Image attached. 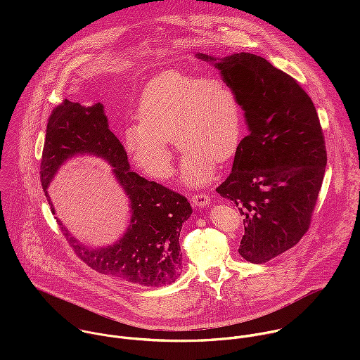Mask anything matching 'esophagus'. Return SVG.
<instances>
[{"label": "esophagus", "instance_id": "34e87169", "mask_svg": "<svg viewBox=\"0 0 360 360\" xmlns=\"http://www.w3.org/2000/svg\"><path fill=\"white\" fill-rule=\"evenodd\" d=\"M192 203L196 208H207L211 205V196L208 193H198L192 196Z\"/></svg>", "mask_w": 360, "mask_h": 360}]
</instances>
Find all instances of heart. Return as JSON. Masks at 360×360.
<instances>
[{
    "instance_id": "heart-1",
    "label": "heart",
    "mask_w": 360,
    "mask_h": 360,
    "mask_svg": "<svg viewBox=\"0 0 360 360\" xmlns=\"http://www.w3.org/2000/svg\"><path fill=\"white\" fill-rule=\"evenodd\" d=\"M139 122L125 128L124 141L134 162L155 179L172 172L175 141L185 152L181 181L186 186L207 185L215 162L228 161L238 149L242 111L235 91L221 78H199L165 71L145 88Z\"/></svg>"
}]
</instances>
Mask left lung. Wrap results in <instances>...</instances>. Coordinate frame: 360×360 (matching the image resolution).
<instances>
[{
    "mask_svg": "<svg viewBox=\"0 0 360 360\" xmlns=\"http://www.w3.org/2000/svg\"><path fill=\"white\" fill-rule=\"evenodd\" d=\"M195 57L219 71L243 111L248 135L217 192L245 215L239 255L265 264L296 245L311 225L326 167L316 108L292 77L262 57Z\"/></svg>",
    "mask_w": 360,
    "mask_h": 360,
    "instance_id": "left-lung-1",
    "label": "left lung"
}]
</instances>
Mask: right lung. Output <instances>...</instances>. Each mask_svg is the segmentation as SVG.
I'll return each instance as SVG.
<instances>
[{
	"label": "right lung",
	"instance_id": "obj_1",
	"mask_svg": "<svg viewBox=\"0 0 360 360\" xmlns=\"http://www.w3.org/2000/svg\"><path fill=\"white\" fill-rule=\"evenodd\" d=\"M95 157L105 161L129 205V225L107 246H89L74 238L57 218L70 245L88 266L99 274L142 286L174 282L182 271L179 233L192 215L188 199L129 169L128 155L111 132L104 105L91 107L65 99L51 114L41 160V184L51 211L48 186L71 158Z\"/></svg>",
	"mask_w": 360,
	"mask_h": 360
}]
</instances>
